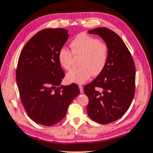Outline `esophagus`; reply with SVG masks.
Segmentation results:
<instances>
[{"instance_id": "1", "label": "esophagus", "mask_w": 153, "mask_h": 153, "mask_svg": "<svg viewBox=\"0 0 153 153\" xmlns=\"http://www.w3.org/2000/svg\"><path fill=\"white\" fill-rule=\"evenodd\" d=\"M79 90H80V93L84 92V88H83L82 86H81V85H79Z\"/></svg>"}]
</instances>
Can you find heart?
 <instances>
[{
    "mask_svg": "<svg viewBox=\"0 0 153 153\" xmlns=\"http://www.w3.org/2000/svg\"><path fill=\"white\" fill-rule=\"evenodd\" d=\"M71 52L67 48H62L58 53V61L66 70L71 66L74 56H80L79 68L73 69L66 75L67 81L76 84H84L93 74L98 76L104 70L107 65L108 49L104 42L86 33L77 34L70 43Z\"/></svg>",
    "mask_w": 153,
    "mask_h": 153,
    "instance_id": "obj_1",
    "label": "heart"
}]
</instances>
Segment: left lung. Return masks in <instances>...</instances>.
I'll list each match as a JSON object with an SVG mask.
<instances>
[{"label": "left lung", "mask_w": 153, "mask_h": 153, "mask_svg": "<svg viewBox=\"0 0 153 153\" xmlns=\"http://www.w3.org/2000/svg\"><path fill=\"white\" fill-rule=\"evenodd\" d=\"M88 33L102 38L108 46V55L104 70L84 88L89 99L87 112L92 120L108 124L122 117L132 101L135 64L125 43L113 31L97 27Z\"/></svg>", "instance_id": "1"}]
</instances>
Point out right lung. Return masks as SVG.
Segmentation results:
<instances>
[{"label": "right lung", "mask_w": 153, "mask_h": 153, "mask_svg": "<svg viewBox=\"0 0 153 153\" xmlns=\"http://www.w3.org/2000/svg\"><path fill=\"white\" fill-rule=\"evenodd\" d=\"M69 38L63 28L45 29L28 41L18 60L16 80L21 100L31 120L51 126L61 121L79 94L76 84L61 86L65 74L58 53Z\"/></svg>", "instance_id": "add662e5"}]
</instances>
